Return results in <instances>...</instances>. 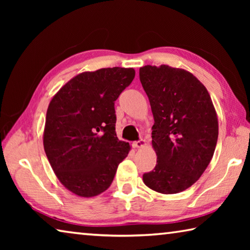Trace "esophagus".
<instances>
[{
	"instance_id": "esophagus-1",
	"label": "esophagus",
	"mask_w": 250,
	"mask_h": 250,
	"mask_svg": "<svg viewBox=\"0 0 250 250\" xmlns=\"http://www.w3.org/2000/svg\"><path fill=\"white\" fill-rule=\"evenodd\" d=\"M146 145V141L143 140V139H140V140H138V141H134L133 143H132V146H133V147H142L143 146Z\"/></svg>"
}]
</instances>
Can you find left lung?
I'll list each match as a JSON object with an SVG mask.
<instances>
[{"label":"left lung","mask_w":250,"mask_h":250,"mask_svg":"<svg viewBox=\"0 0 250 250\" xmlns=\"http://www.w3.org/2000/svg\"><path fill=\"white\" fill-rule=\"evenodd\" d=\"M140 82L153 113L152 145L158 155L143 182L159 193H180L200 179L213 158L216 111L204 84L184 69L146 65L140 68Z\"/></svg>","instance_id":"1"}]
</instances>
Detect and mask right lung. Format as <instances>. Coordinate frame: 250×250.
Returning <instances> with one entry per match:
<instances>
[{"label":"right lung","mask_w":250,"mask_h":250,"mask_svg":"<svg viewBox=\"0 0 250 250\" xmlns=\"http://www.w3.org/2000/svg\"><path fill=\"white\" fill-rule=\"evenodd\" d=\"M135 76L133 68H101L69 80L48 105L44 150L58 180L78 196L111 185L130 146L116 133L115 101Z\"/></svg>","instance_id":"right-lung-1"}]
</instances>
